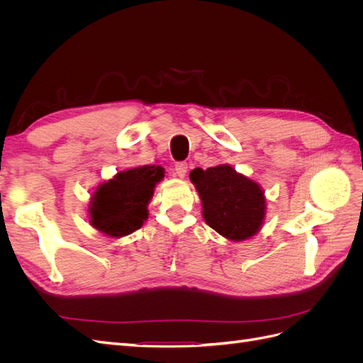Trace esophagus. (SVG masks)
<instances>
[{
	"label": "esophagus",
	"instance_id": "esophagus-1",
	"mask_svg": "<svg viewBox=\"0 0 363 363\" xmlns=\"http://www.w3.org/2000/svg\"><path fill=\"white\" fill-rule=\"evenodd\" d=\"M186 172H188V163L180 162V163L175 164V174H177L180 179H183V177H184Z\"/></svg>",
	"mask_w": 363,
	"mask_h": 363
}]
</instances>
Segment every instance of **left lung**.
Returning <instances> with one entry per match:
<instances>
[{
  "mask_svg": "<svg viewBox=\"0 0 363 363\" xmlns=\"http://www.w3.org/2000/svg\"><path fill=\"white\" fill-rule=\"evenodd\" d=\"M189 179L200 195L204 221L216 233L242 242L260 232L267 216V196L256 180L227 163L195 168Z\"/></svg>",
  "mask_w": 363,
  "mask_h": 363,
  "instance_id": "1",
  "label": "left lung"
}]
</instances>
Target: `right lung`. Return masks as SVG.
Masks as SVG:
<instances>
[{
    "label": "right lung",
    "mask_w": 363,
    "mask_h": 363,
    "mask_svg": "<svg viewBox=\"0 0 363 363\" xmlns=\"http://www.w3.org/2000/svg\"><path fill=\"white\" fill-rule=\"evenodd\" d=\"M164 177L160 164L118 171L92 192L87 204L89 224L107 238H124L148 219V204Z\"/></svg>",
    "instance_id": "1"
}]
</instances>
